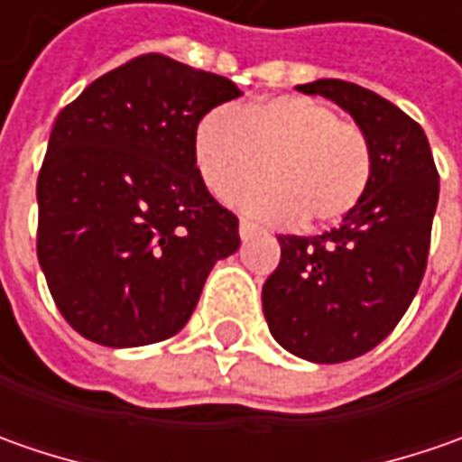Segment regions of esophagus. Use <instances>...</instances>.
<instances>
[{"mask_svg":"<svg viewBox=\"0 0 462 462\" xmlns=\"http://www.w3.org/2000/svg\"><path fill=\"white\" fill-rule=\"evenodd\" d=\"M254 234H257V226H254L252 221H246V218H241V221H239V236H241V239H244V241L252 239Z\"/></svg>","mask_w":462,"mask_h":462,"instance_id":"34e87169","label":"esophagus"}]
</instances>
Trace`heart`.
<instances>
[{
	"label": "heart",
	"instance_id": "1",
	"mask_svg": "<svg viewBox=\"0 0 462 462\" xmlns=\"http://www.w3.org/2000/svg\"><path fill=\"white\" fill-rule=\"evenodd\" d=\"M195 164L205 187L234 200L267 174L270 185L241 208L267 223L321 228L346 218L373 180V146L363 128L319 99L280 95L213 110L195 125Z\"/></svg>",
	"mask_w": 462,
	"mask_h": 462
}]
</instances>
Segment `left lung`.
<instances>
[{
	"label": "left lung",
	"instance_id": "1",
	"mask_svg": "<svg viewBox=\"0 0 462 462\" xmlns=\"http://www.w3.org/2000/svg\"><path fill=\"white\" fill-rule=\"evenodd\" d=\"M355 117L373 146L360 205L319 236H277L280 264L262 288L275 342L310 363L355 360L378 346L411 306L427 270L439 174L417 120L352 81L295 87Z\"/></svg>",
	"mask_w": 462,
	"mask_h": 462
}]
</instances>
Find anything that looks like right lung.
<instances>
[{"instance_id":"obj_1","label":"right lung","mask_w":462,"mask_h":462,"mask_svg":"<svg viewBox=\"0 0 462 462\" xmlns=\"http://www.w3.org/2000/svg\"><path fill=\"white\" fill-rule=\"evenodd\" d=\"M241 89L146 53L66 105L38 174V262L61 316L102 346L174 337L239 218L195 167V125Z\"/></svg>"}]
</instances>
